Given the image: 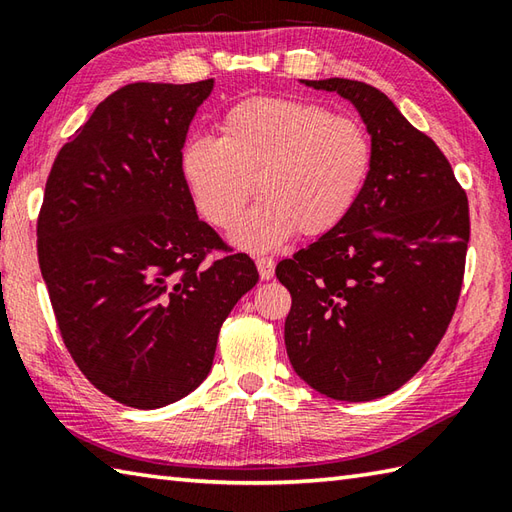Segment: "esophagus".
<instances>
[{
	"label": "esophagus",
	"mask_w": 512,
	"mask_h": 512,
	"mask_svg": "<svg viewBox=\"0 0 512 512\" xmlns=\"http://www.w3.org/2000/svg\"><path fill=\"white\" fill-rule=\"evenodd\" d=\"M255 264L259 270V277L273 279V275H275V259L273 257H257Z\"/></svg>",
	"instance_id": "obj_1"
}]
</instances>
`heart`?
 <instances>
[{
	"instance_id": "obj_1",
	"label": "heart",
	"mask_w": 512,
	"mask_h": 512,
	"mask_svg": "<svg viewBox=\"0 0 512 512\" xmlns=\"http://www.w3.org/2000/svg\"><path fill=\"white\" fill-rule=\"evenodd\" d=\"M220 129V138H189L180 169L204 220L222 231L237 224L257 182L264 200L233 235L248 250L334 231L372 173L367 127L319 103L255 96L235 103Z\"/></svg>"
}]
</instances>
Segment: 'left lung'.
<instances>
[{"mask_svg":"<svg viewBox=\"0 0 512 512\" xmlns=\"http://www.w3.org/2000/svg\"><path fill=\"white\" fill-rule=\"evenodd\" d=\"M350 101L374 165L350 215L277 264L290 290L286 350L319 394L365 402L402 387L436 352L458 306L471 220L447 156L372 85L303 81Z\"/></svg>","mask_w":512,"mask_h":512,"instance_id":"1","label":"left lung"}]
</instances>
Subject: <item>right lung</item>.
Segmentation results:
<instances>
[{"mask_svg": "<svg viewBox=\"0 0 512 512\" xmlns=\"http://www.w3.org/2000/svg\"><path fill=\"white\" fill-rule=\"evenodd\" d=\"M211 90L213 79L116 90L61 147L43 193L37 255L61 339L83 376L127 407L191 394L228 312L259 279L253 259L200 220L180 169Z\"/></svg>", "mask_w": 512, "mask_h": 512, "instance_id": "right-lung-1", "label": "right lung"}]
</instances>
